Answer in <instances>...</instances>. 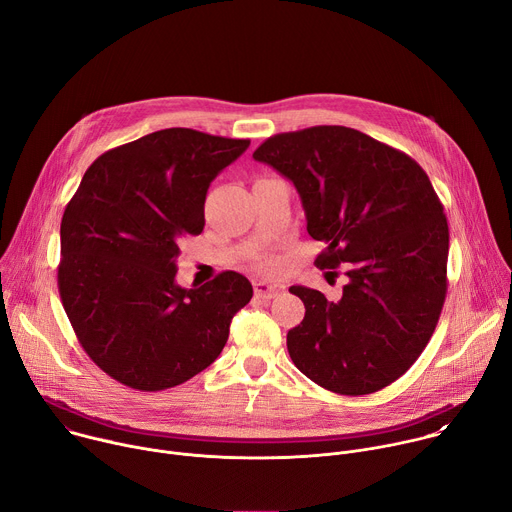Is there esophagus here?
Here are the masks:
<instances>
[{
  "label": "esophagus",
  "mask_w": 512,
  "mask_h": 512,
  "mask_svg": "<svg viewBox=\"0 0 512 512\" xmlns=\"http://www.w3.org/2000/svg\"><path fill=\"white\" fill-rule=\"evenodd\" d=\"M253 287H255V296L261 300H271L283 289L279 283H267V281H255Z\"/></svg>",
  "instance_id": "esophagus-1"
}]
</instances>
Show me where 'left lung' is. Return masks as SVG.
I'll use <instances>...</instances> for the list:
<instances>
[{"mask_svg": "<svg viewBox=\"0 0 512 512\" xmlns=\"http://www.w3.org/2000/svg\"><path fill=\"white\" fill-rule=\"evenodd\" d=\"M300 192L316 267H346L338 298L294 285L306 306L287 332L296 367L340 395H369L409 371L440 320L450 231L423 168L371 135L316 125L277 133L253 152ZM336 273V271H330Z\"/></svg>", "mask_w": 512, "mask_h": 512, "instance_id": "1", "label": "left lung"}]
</instances>
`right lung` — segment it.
<instances>
[{
  "label": "right lung",
  "mask_w": 512,
  "mask_h": 512,
  "mask_svg": "<svg viewBox=\"0 0 512 512\" xmlns=\"http://www.w3.org/2000/svg\"><path fill=\"white\" fill-rule=\"evenodd\" d=\"M249 139L170 127L99 156L60 223L58 291L81 346L137 391L186 383L216 360L233 316L253 298L237 271L184 289L180 245L204 229L216 174Z\"/></svg>",
  "instance_id": "right-lung-1"
}]
</instances>
